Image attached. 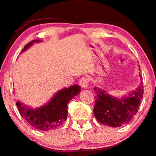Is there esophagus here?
Instances as JSON below:
<instances>
[{"instance_id":"1","label":"esophagus","mask_w":156,"mask_h":156,"mask_svg":"<svg viewBox=\"0 0 156 156\" xmlns=\"http://www.w3.org/2000/svg\"><path fill=\"white\" fill-rule=\"evenodd\" d=\"M79 83H80V86H81L82 88L86 89V88L88 87V86H89V79H88V78H86V77H83V78H80Z\"/></svg>"}]
</instances>
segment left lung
<instances>
[{"label":"left lung","mask_w":156,"mask_h":156,"mask_svg":"<svg viewBox=\"0 0 156 156\" xmlns=\"http://www.w3.org/2000/svg\"><path fill=\"white\" fill-rule=\"evenodd\" d=\"M96 96L94 113L99 123L111 127L127 124L136 115L143 97V82L128 96L121 99L107 94L98 87L94 88Z\"/></svg>","instance_id":"8db88e82"}]
</instances>
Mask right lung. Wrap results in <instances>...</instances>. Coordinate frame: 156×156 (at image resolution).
Wrapping results in <instances>:
<instances>
[{
    "instance_id": "add662e5",
    "label": "right lung",
    "mask_w": 156,
    "mask_h": 156,
    "mask_svg": "<svg viewBox=\"0 0 156 156\" xmlns=\"http://www.w3.org/2000/svg\"><path fill=\"white\" fill-rule=\"evenodd\" d=\"M41 42L40 40H33L24 46L22 52L30 48L34 43ZM21 52V53H22ZM80 91V86L73 85L68 88L59 90L51 99L38 108H30L16 103L20 114L31 126L37 130L48 131L57 129L66 121L67 117V103Z\"/></svg>"
}]
</instances>
